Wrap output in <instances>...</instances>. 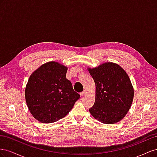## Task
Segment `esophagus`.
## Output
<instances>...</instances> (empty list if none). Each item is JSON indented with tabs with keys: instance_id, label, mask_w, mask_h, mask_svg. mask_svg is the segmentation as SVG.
I'll return each mask as SVG.
<instances>
[{
	"instance_id": "1",
	"label": "esophagus",
	"mask_w": 157,
	"mask_h": 157,
	"mask_svg": "<svg viewBox=\"0 0 157 157\" xmlns=\"http://www.w3.org/2000/svg\"><path fill=\"white\" fill-rule=\"evenodd\" d=\"M85 94H86V91H83L82 93H80V95H81V96H83Z\"/></svg>"
}]
</instances>
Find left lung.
<instances>
[{"label":"left lung","mask_w":157,"mask_h":157,"mask_svg":"<svg viewBox=\"0 0 157 157\" xmlns=\"http://www.w3.org/2000/svg\"><path fill=\"white\" fill-rule=\"evenodd\" d=\"M96 87L95 101L89 112L95 119L106 124L122 120L130 109L133 88L129 76L121 67L106 62L89 69Z\"/></svg>","instance_id":"8db88e82"}]
</instances>
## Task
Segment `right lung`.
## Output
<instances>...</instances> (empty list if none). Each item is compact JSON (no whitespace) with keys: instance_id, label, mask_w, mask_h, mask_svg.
Segmentation results:
<instances>
[{"instance_id":"add662e5","label":"right lung","mask_w":157,"mask_h":157,"mask_svg":"<svg viewBox=\"0 0 157 157\" xmlns=\"http://www.w3.org/2000/svg\"><path fill=\"white\" fill-rule=\"evenodd\" d=\"M67 67L56 62L43 64L30 75L25 91L31 114L42 123H52L69 113L80 98L66 79Z\"/></svg>"}]
</instances>
